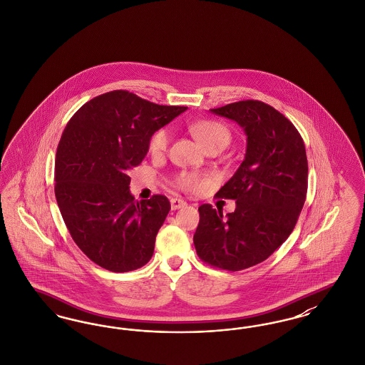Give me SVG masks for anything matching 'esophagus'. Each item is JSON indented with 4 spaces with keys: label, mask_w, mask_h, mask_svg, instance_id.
<instances>
[{
    "label": "esophagus",
    "mask_w": 365,
    "mask_h": 365,
    "mask_svg": "<svg viewBox=\"0 0 365 365\" xmlns=\"http://www.w3.org/2000/svg\"><path fill=\"white\" fill-rule=\"evenodd\" d=\"M186 205L187 204H186L183 200H180V198H173V200H171V207H173V210L185 207Z\"/></svg>",
    "instance_id": "obj_1"
}]
</instances>
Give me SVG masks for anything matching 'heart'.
I'll list each match as a JSON object with an SVG mask.
<instances>
[{
    "instance_id": "heart-1",
    "label": "heart",
    "mask_w": 365,
    "mask_h": 365,
    "mask_svg": "<svg viewBox=\"0 0 365 365\" xmlns=\"http://www.w3.org/2000/svg\"><path fill=\"white\" fill-rule=\"evenodd\" d=\"M190 129L205 148L210 145H219V144L227 146V144L230 143V138H231V133L228 130V128L217 120H200V122L192 123L190 126ZM170 141H171V131L168 129H159V130L155 131L149 140V145H148L149 153L152 156L164 155L168 149ZM175 185L179 189L185 190V191L198 192L204 189L206 180H205V178L198 174L182 173L176 178Z\"/></svg>"
}]
</instances>
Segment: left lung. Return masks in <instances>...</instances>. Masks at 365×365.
Segmentation results:
<instances>
[{"label":"left lung","instance_id":"obj_1","mask_svg":"<svg viewBox=\"0 0 365 365\" xmlns=\"http://www.w3.org/2000/svg\"><path fill=\"white\" fill-rule=\"evenodd\" d=\"M210 111L245 130L247 149L216 194L235 200V212L222 216L201 205L192 240L204 262L237 272L267 259L292 234L306 201V146L291 120L266 103L242 101Z\"/></svg>","mask_w":365,"mask_h":365}]
</instances>
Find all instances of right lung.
Masks as SVG:
<instances>
[{"label":"right lung","mask_w":365,"mask_h":365,"mask_svg":"<svg viewBox=\"0 0 365 365\" xmlns=\"http://www.w3.org/2000/svg\"><path fill=\"white\" fill-rule=\"evenodd\" d=\"M186 110L119 89L80 107L62 133L57 204L74 243L103 269L125 273L152 258L171 204L159 194L134 201L129 171L144 160L152 134Z\"/></svg>","instance_id":"add662e5"}]
</instances>
